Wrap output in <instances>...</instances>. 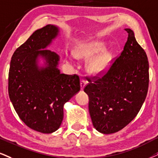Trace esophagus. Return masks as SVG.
Wrapping results in <instances>:
<instances>
[{
	"label": "esophagus",
	"instance_id": "esophagus-1",
	"mask_svg": "<svg viewBox=\"0 0 158 158\" xmlns=\"http://www.w3.org/2000/svg\"><path fill=\"white\" fill-rule=\"evenodd\" d=\"M86 81H85V80H81V90H83V88L85 87V85H86Z\"/></svg>",
	"mask_w": 158,
	"mask_h": 158
}]
</instances>
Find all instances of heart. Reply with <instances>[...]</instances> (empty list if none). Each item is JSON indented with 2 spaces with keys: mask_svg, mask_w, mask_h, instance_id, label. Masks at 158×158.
Instances as JSON below:
<instances>
[{
  "mask_svg": "<svg viewBox=\"0 0 158 158\" xmlns=\"http://www.w3.org/2000/svg\"><path fill=\"white\" fill-rule=\"evenodd\" d=\"M104 44L102 42H94L86 45L80 47L75 50V56L77 58H87L93 56L97 52L104 49ZM112 52L110 50H104L100 54L92 58L87 65L88 71L94 75H99L106 71L112 60ZM68 63L74 64L73 60L67 56Z\"/></svg>",
  "mask_w": 158,
  "mask_h": 158,
  "instance_id": "1",
  "label": "heart"
}]
</instances>
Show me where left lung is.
<instances>
[{"mask_svg": "<svg viewBox=\"0 0 158 158\" xmlns=\"http://www.w3.org/2000/svg\"><path fill=\"white\" fill-rule=\"evenodd\" d=\"M125 31L128 37L120 56L105 75L89 77L84 87L93 125L103 134L116 133L127 125L137 116L147 94V54L133 31Z\"/></svg>", "mask_w": 158, "mask_h": 158, "instance_id": "left-lung-1", "label": "left lung"}]
</instances>
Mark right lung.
<instances>
[{
	"mask_svg": "<svg viewBox=\"0 0 158 158\" xmlns=\"http://www.w3.org/2000/svg\"><path fill=\"white\" fill-rule=\"evenodd\" d=\"M58 27L38 29L14 52L9 72V95L20 119L31 129L51 133L61 126L64 105L81 89L79 76L60 73L59 56L46 49ZM47 66L40 68L38 58Z\"/></svg>",
	"mask_w": 158,
	"mask_h": 158,
	"instance_id": "1",
	"label": "right lung"
}]
</instances>
